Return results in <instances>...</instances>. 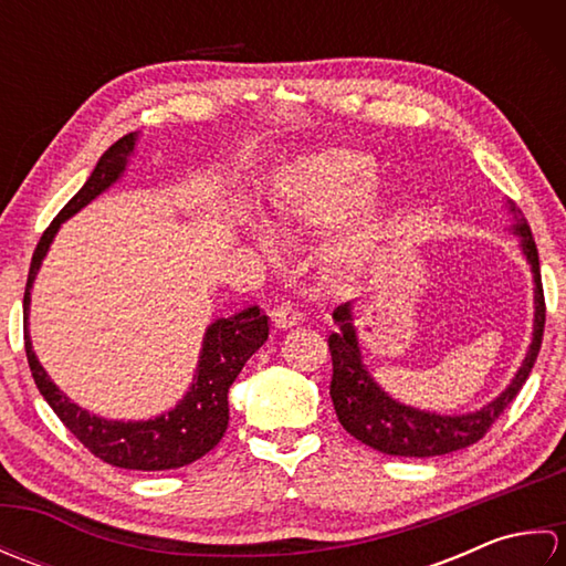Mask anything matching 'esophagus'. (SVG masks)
Here are the masks:
<instances>
[{
    "label": "esophagus",
    "mask_w": 566,
    "mask_h": 566,
    "mask_svg": "<svg viewBox=\"0 0 566 566\" xmlns=\"http://www.w3.org/2000/svg\"><path fill=\"white\" fill-rule=\"evenodd\" d=\"M272 326L280 328V331H286V328H294L298 326V321H302V314L292 306V304H276L272 308Z\"/></svg>",
    "instance_id": "esophagus-1"
}]
</instances>
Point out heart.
<instances>
[{"mask_svg": "<svg viewBox=\"0 0 566 566\" xmlns=\"http://www.w3.org/2000/svg\"><path fill=\"white\" fill-rule=\"evenodd\" d=\"M379 165L367 153L328 148L294 163L280 187V219L286 226L326 228L350 216L328 243V262L343 274H363L381 255L387 240L391 201L381 191H366L377 182ZM262 245L274 238L260 231Z\"/></svg>", "mask_w": 566, "mask_h": 566, "instance_id": "obj_1", "label": "heart"}]
</instances>
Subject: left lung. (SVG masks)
<instances>
[{
	"mask_svg": "<svg viewBox=\"0 0 566 566\" xmlns=\"http://www.w3.org/2000/svg\"><path fill=\"white\" fill-rule=\"evenodd\" d=\"M509 213H513L511 233L521 238V250L531 264L535 282V318H533V340L527 345L525 359L515 371L511 384L494 401L469 413H436L423 408L406 406L384 391L367 369L363 350H359L353 304L347 302L333 311V321L338 331L331 333L328 347L333 357V379L331 399L338 413L340 426L359 442L369 444L384 454L394 457H438L454 450H464L486 436L491 423L506 411L509 403L518 396L523 384L539 353L545 331V296L543 280H539L537 248L527 226L525 216L513 201H506Z\"/></svg>",
	"mask_w": 566,
	"mask_h": 566,
	"instance_id": "1",
	"label": "left lung"
}]
</instances>
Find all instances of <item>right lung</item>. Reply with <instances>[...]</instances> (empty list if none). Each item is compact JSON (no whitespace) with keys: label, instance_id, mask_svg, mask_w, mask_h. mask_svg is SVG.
<instances>
[{"label":"right lung","instance_id":"obj_1","mask_svg":"<svg viewBox=\"0 0 566 566\" xmlns=\"http://www.w3.org/2000/svg\"><path fill=\"white\" fill-rule=\"evenodd\" d=\"M136 140L138 134L118 138L102 155L84 187L65 203L63 211L41 235V243L35 245L31 260L27 294H23V340H27V357L35 387L84 448L112 467L163 472V469L197 462L223 438L228 428V389L252 353H258L270 335V321L260 306H248L235 316L216 318L203 333L197 371L187 394L170 411L146 420L102 418L67 399V394L60 391L57 384L48 377V371L39 363L29 335L33 280L53 245L60 226L124 177L128 158L136 150Z\"/></svg>","mask_w":566,"mask_h":566}]
</instances>
